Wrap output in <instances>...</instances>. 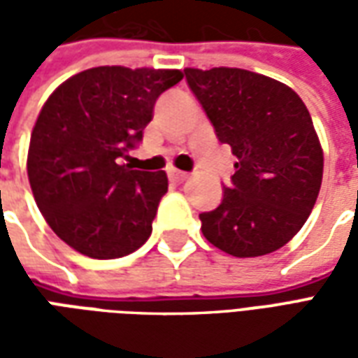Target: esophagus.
I'll return each instance as SVG.
<instances>
[{"instance_id":"esophagus-1","label":"esophagus","mask_w":358,"mask_h":358,"mask_svg":"<svg viewBox=\"0 0 358 358\" xmlns=\"http://www.w3.org/2000/svg\"><path fill=\"white\" fill-rule=\"evenodd\" d=\"M169 178H171L172 182H178V184H182V182H186V180L189 178V174H187V172L176 171V169H171V171H169Z\"/></svg>"}]
</instances>
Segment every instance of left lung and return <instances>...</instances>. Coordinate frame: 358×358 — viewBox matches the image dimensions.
Listing matches in <instances>:
<instances>
[{"label": "left lung", "instance_id": "8db88e82", "mask_svg": "<svg viewBox=\"0 0 358 358\" xmlns=\"http://www.w3.org/2000/svg\"><path fill=\"white\" fill-rule=\"evenodd\" d=\"M220 143L238 157L201 232L234 257L284 248L307 222L322 184L324 157L305 103L292 88L243 69H186Z\"/></svg>", "mask_w": 358, "mask_h": 358}]
</instances>
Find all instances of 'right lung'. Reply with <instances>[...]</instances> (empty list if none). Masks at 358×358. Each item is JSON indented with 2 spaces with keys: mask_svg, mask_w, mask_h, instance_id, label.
<instances>
[{
  "mask_svg": "<svg viewBox=\"0 0 358 358\" xmlns=\"http://www.w3.org/2000/svg\"><path fill=\"white\" fill-rule=\"evenodd\" d=\"M180 71L95 66L63 82L40 110L28 149L36 205L66 245L92 259L134 253L151 236L163 171H132L159 95Z\"/></svg>",
  "mask_w": 358,
  "mask_h": 358,
  "instance_id": "1",
  "label": "right lung"
}]
</instances>
